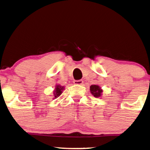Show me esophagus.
Segmentation results:
<instances>
[{
    "label": "esophagus",
    "mask_w": 150,
    "mask_h": 150,
    "mask_svg": "<svg viewBox=\"0 0 150 150\" xmlns=\"http://www.w3.org/2000/svg\"><path fill=\"white\" fill-rule=\"evenodd\" d=\"M83 80H74V83L76 85H82L83 84Z\"/></svg>",
    "instance_id": "34e87169"
}]
</instances>
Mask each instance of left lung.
I'll return each instance as SVG.
<instances>
[{"label":"left lung","instance_id":"8db88e82","mask_svg":"<svg viewBox=\"0 0 150 150\" xmlns=\"http://www.w3.org/2000/svg\"><path fill=\"white\" fill-rule=\"evenodd\" d=\"M90 91L94 97H96V98H99L101 96L103 90L98 85H91L90 86Z\"/></svg>","mask_w":150,"mask_h":150}]
</instances>
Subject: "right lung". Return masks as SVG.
Returning <instances> with one entry per match:
<instances>
[{
	"label": "right lung",
	"mask_w": 150,
	"mask_h": 150,
	"mask_svg": "<svg viewBox=\"0 0 150 150\" xmlns=\"http://www.w3.org/2000/svg\"><path fill=\"white\" fill-rule=\"evenodd\" d=\"M64 86H61L60 85H57L56 88H55V90L53 91V94H54V98L56 99L57 98L61 95V93H62V90H64Z\"/></svg>",
	"instance_id": "right-lung-1"
}]
</instances>
